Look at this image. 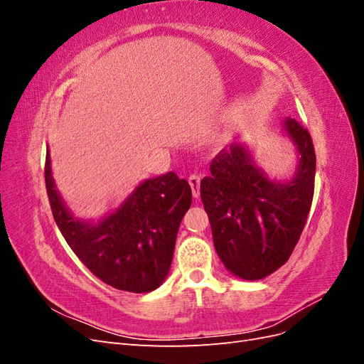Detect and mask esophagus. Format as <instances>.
Returning <instances> with one entry per match:
<instances>
[{"label":"esophagus","mask_w":364,"mask_h":364,"mask_svg":"<svg viewBox=\"0 0 364 364\" xmlns=\"http://www.w3.org/2000/svg\"><path fill=\"white\" fill-rule=\"evenodd\" d=\"M188 183L191 186V191H193V197L194 199H199L200 197V178L197 174H191L188 178Z\"/></svg>","instance_id":"obj_1"}]
</instances>
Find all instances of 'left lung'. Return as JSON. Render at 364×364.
Here are the masks:
<instances>
[{"instance_id":"left-lung-1","label":"left lung","mask_w":364,"mask_h":364,"mask_svg":"<svg viewBox=\"0 0 364 364\" xmlns=\"http://www.w3.org/2000/svg\"><path fill=\"white\" fill-rule=\"evenodd\" d=\"M281 132L297 155L290 178L267 174L258 165L253 146L234 142L213 159V176L200 182L217 255L245 281L266 278L287 262L313 202L311 136L291 118L281 124Z\"/></svg>"}]
</instances>
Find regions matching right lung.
Here are the masks:
<instances>
[{"instance_id":"add662e5","label":"right lung","mask_w":364,"mask_h":364,"mask_svg":"<svg viewBox=\"0 0 364 364\" xmlns=\"http://www.w3.org/2000/svg\"><path fill=\"white\" fill-rule=\"evenodd\" d=\"M46 185L63 238L97 278L130 293L153 291L165 281L181 222L193 200L188 182L173 171L144 179L114 211L83 220L62 199L47 149Z\"/></svg>"}]
</instances>
